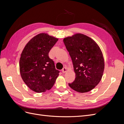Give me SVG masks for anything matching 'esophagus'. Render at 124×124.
<instances>
[{
    "label": "esophagus",
    "instance_id": "1",
    "mask_svg": "<svg viewBox=\"0 0 124 124\" xmlns=\"http://www.w3.org/2000/svg\"><path fill=\"white\" fill-rule=\"evenodd\" d=\"M62 73H65L66 72V71H67V68H66V67H64V68H62Z\"/></svg>",
    "mask_w": 124,
    "mask_h": 124
}]
</instances>
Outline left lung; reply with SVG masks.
Here are the masks:
<instances>
[{
    "mask_svg": "<svg viewBox=\"0 0 124 124\" xmlns=\"http://www.w3.org/2000/svg\"><path fill=\"white\" fill-rule=\"evenodd\" d=\"M72 59L76 78L70 87L79 93L88 92L98 85L102 77L104 62L97 44L89 37L78 33L63 39Z\"/></svg>",
    "mask_w": 124,
    "mask_h": 124,
    "instance_id": "8db88e82",
    "label": "left lung"
}]
</instances>
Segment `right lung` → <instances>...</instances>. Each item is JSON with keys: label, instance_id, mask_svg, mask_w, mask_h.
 I'll use <instances>...</instances> for the list:
<instances>
[{"label": "right lung", "instance_id": "right-lung-1", "mask_svg": "<svg viewBox=\"0 0 124 124\" xmlns=\"http://www.w3.org/2000/svg\"><path fill=\"white\" fill-rule=\"evenodd\" d=\"M58 39L46 33H40L30 40L22 52L20 71L22 79L28 87L37 93L50 89L59 71L48 56Z\"/></svg>", "mask_w": 124, "mask_h": 124}]
</instances>
